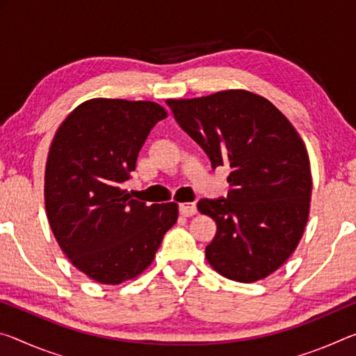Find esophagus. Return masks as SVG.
<instances>
[{
	"label": "esophagus",
	"instance_id": "34e87169",
	"mask_svg": "<svg viewBox=\"0 0 356 356\" xmlns=\"http://www.w3.org/2000/svg\"><path fill=\"white\" fill-rule=\"evenodd\" d=\"M179 209L184 217H193L196 216V212H198V207H196L195 202H184V204L179 206Z\"/></svg>",
	"mask_w": 356,
	"mask_h": 356
}]
</instances>
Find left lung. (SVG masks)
<instances>
[{"label": "left lung", "instance_id": "left-lung-1", "mask_svg": "<svg viewBox=\"0 0 356 356\" xmlns=\"http://www.w3.org/2000/svg\"><path fill=\"white\" fill-rule=\"evenodd\" d=\"M166 103L212 168L231 169L227 198L198 202L217 223L209 264L242 284L268 277L295 252L309 218L312 176L300 134L270 101L247 90Z\"/></svg>", "mask_w": 356, "mask_h": 356}]
</instances>
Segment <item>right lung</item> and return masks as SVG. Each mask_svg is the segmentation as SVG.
Instances as JSON below:
<instances>
[{"instance_id":"right-lung-1","label":"right lung","mask_w":356,"mask_h":356,"mask_svg":"<svg viewBox=\"0 0 356 356\" xmlns=\"http://www.w3.org/2000/svg\"><path fill=\"white\" fill-rule=\"evenodd\" d=\"M166 117L152 101L93 98L65 118L50 144V228L71 263L99 284L138 277L177 222L176 202L147 206L125 190L150 129Z\"/></svg>"}]
</instances>
